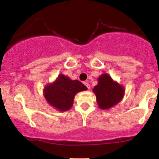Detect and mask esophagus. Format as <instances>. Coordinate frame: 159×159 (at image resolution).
Returning <instances> with one entry per match:
<instances>
[{"label":"esophagus","mask_w":159,"mask_h":159,"mask_svg":"<svg viewBox=\"0 0 159 159\" xmlns=\"http://www.w3.org/2000/svg\"><path fill=\"white\" fill-rule=\"evenodd\" d=\"M84 84L86 87H87V89H89V90H90V84H89L88 83H87V82H84Z\"/></svg>","instance_id":"1"}]
</instances>
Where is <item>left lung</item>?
Listing matches in <instances>:
<instances>
[{
  "mask_svg": "<svg viewBox=\"0 0 159 159\" xmlns=\"http://www.w3.org/2000/svg\"><path fill=\"white\" fill-rule=\"evenodd\" d=\"M96 102L102 110H107L118 104L125 95L123 86L114 81L107 73H104L98 78V84L93 89Z\"/></svg>",
  "mask_w": 159,
  "mask_h": 159,
  "instance_id": "left-lung-1",
  "label": "left lung"
}]
</instances>
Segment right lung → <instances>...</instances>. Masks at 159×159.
<instances>
[{"mask_svg": "<svg viewBox=\"0 0 159 159\" xmlns=\"http://www.w3.org/2000/svg\"><path fill=\"white\" fill-rule=\"evenodd\" d=\"M87 90V87L81 81L71 80L64 75L60 74L54 82L45 86L43 95L49 105L63 112L72 107L75 96L78 93Z\"/></svg>", "mask_w": 159, "mask_h": 159, "instance_id": "right-lung-1", "label": "right lung"}]
</instances>
